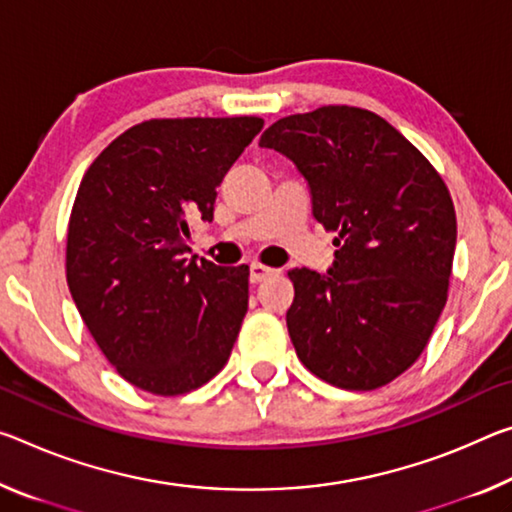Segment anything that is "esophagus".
Returning <instances> with one entry per match:
<instances>
[{
    "instance_id": "obj_1",
    "label": "esophagus",
    "mask_w": 512,
    "mask_h": 512,
    "mask_svg": "<svg viewBox=\"0 0 512 512\" xmlns=\"http://www.w3.org/2000/svg\"><path fill=\"white\" fill-rule=\"evenodd\" d=\"M278 271L275 269H269V266H264V264H250V282H253V285H257V282H264L266 278H271V275H275Z\"/></svg>"
}]
</instances>
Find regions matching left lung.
Here are the masks:
<instances>
[{"instance_id": "1", "label": "left lung", "mask_w": 512, "mask_h": 512, "mask_svg": "<svg viewBox=\"0 0 512 512\" xmlns=\"http://www.w3.org/2000/svg\"><path fill=\"white\" fill-rule=\"evenodd\" d=\"M259 145L294 161L312 216L337 232L328 273H289L298 360L342 389L392 383L415 364L446 305L456 253L449 189L415 145L367 109L296 113Z\"/></svg>"}]
</instances>
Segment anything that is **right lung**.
Segmentation results:
<instances>
[{"instance_id":"add662e5","label":"right lung","mask_w":512,"mask_h":512,"mask_svg":"<svg viewBox=\"0 0 512 512\" xmlns=\"http://www.w3.org/2000/svg\"><path fill=\"white\" fill-rule=\"evenodd\" d=\"M264 120H145L104 148L79 184L66 275L88 332L127 383L159 396L225 367L248 312V266L196 257L216 189Z\"/></svg>"}]
</instances>
